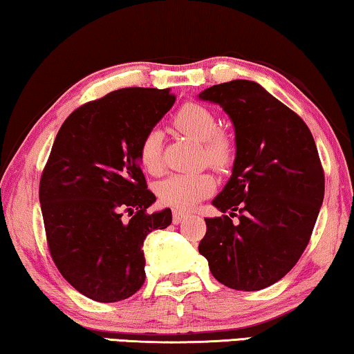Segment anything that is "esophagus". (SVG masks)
Returning a JSON list of instances; mask_svg holds the SVG:
<instances>
[{"instance_id": "1", "label": "esophagus", "mask_w": 354, "mask_h": 354, "mask_svg": "<svg viewBox=\"0 0 354 354\" xmlns=\"http://www.w3.org/2000/svg\"><path fill=\"white\" fill-rule=\"evenodd\" d=\"M187 217V214L185 212H182V211H174V214H172V222L174 224H180V222L185 219Z\"/></svg>"}]
</instances>
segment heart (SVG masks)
<instances>
[{
	"label": "heart",
	"mask_w": 354,
	"mask_h": 354,
	"mask_svg": "<svg viewBox=\"0 0 354 354\" xmlns=\"http://www.w3.org/2000/svg\"><path fill=\"white\" fill-rule=\"evenodd\" d=\"M178 132L201 143L203 158L209 166L225 169L234 159V145L227 135L217 132V119L201 104H185L174 118ZM138 158L149 174H159L162 169V137L159 130H149L138 148ZM216 182L209 174H172L156 185L159 201L177 211H188L209 196Z\"/></svg>",
	"instance_id": "obj_1"
}]
</instances>
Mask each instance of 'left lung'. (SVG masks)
I'll use <instances>...</instances> for the list:
<instances>
[{
    "label": "left lung",
    "instance_id": "obj_1",
    "mask_svg": "<svg viewBox=\"0 0 354 354\" xmlns=\"http://www.w3.org/2000/svg\"><path fill=\"white\" fill-rule=\"evenodd\" d=\"M200 100L229 114L236 153L212 200L229 214L205 219L198 250L216 280L256 292L287 275L309 243L324 200L321 159L303 119L256 82L212 85Z\"/></svg>",
    "mask_w": 354,
    "mask_h": 354
}]
</instances>
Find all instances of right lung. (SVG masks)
<instances>
[{
	"label": "right lung",
	"instance_id": "obj_1",
	"mask_svg": "<svg viewBox=\"0 0 354 354\" xmlns=\"http://www.w3.org/2000/svg\"><path fill=\"white\" fill-rule=\"evenodd\" d=\"M174 103L169 88H120L75 109L56 135L40 180L46 241L62 277L86 298L137 293L147 277L143 241L171 225L169 207L147 212L156 196L138 148Z\"/></svg>",
	"mask_w": 354,
	"mask_h": 354
}]
</instances>
